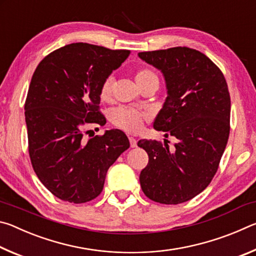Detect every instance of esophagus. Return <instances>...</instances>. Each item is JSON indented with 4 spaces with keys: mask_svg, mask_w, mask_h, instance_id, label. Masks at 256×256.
Returning <instances> with one entry per match:
<instances>
[{
    "mask_svg": "<svg viewBox=\"0 0 256 256\" xmlns=\"http://www.w3.org/2000/svg\"><path fill=\"white\" fill-rule=\"evenodd\" d=\"M128 140H130V146H131V148H136V146H138V142L136 138H134L133 136H130Z\"/></svg>",
    "mask_w": 256,
    "mask_h": 256,
    "instance_id": "esophagus-1",
    "label": "esophagus"
}]
</instances>
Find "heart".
<instances>
[{"label":"heart","instance_id":"1","mask_svg":"<svg viewBox=\"0 0 256 256\" xmlns=\"http://www.w3.org/2000/svg\"><path fill=\"white\" fill-rule=\"evenodd\" d=\"M134 79H136V84L141 88V86H144L146 82H149L150 80L157 79V76L154 74V72L149 70V68H138L136 72ZM112 78L106 76L102 82L100 88H99V97H100V99L104 102L110 100L112 97ZM146 118V112L138 110L136 108L126 106H120L118 108H114L110 112V120L112 124L128 133H138V131H141Z\"/></svg>","mask_w":256,"mask_h":256}]
</instances>
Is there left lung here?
<instances>
[{
  "label": "left lung",
  "instance_id": "left-lung-1",
  "mask_svg": "<svg viewBox=\"0 0 256 256\" xmlns=\"http://www.w3.org/2000/svg\"><path fill=\"white\" fill-rule=\"evenodd\" d=\"M138 56L166 80L168 96L154 128L177 138L175 151L156 140L138 142L149 156L141 188L154 202L178 204L200 194L218 170L230 131L228 86L222 70L196 50L180 46Z\"/></svg>",
  "mask_w": 256,
  "mask_h": 256
}]
</instances>
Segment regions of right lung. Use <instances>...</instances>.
I'll return each instance as SVG.
<instances>
[{
    "label": "right lung",
    "mask_w": 256,
    "mask_h": 256,
    "mask_svg": "<svg viewBox=\"0 0 256 256\" xmlns=\"http://www.w3.org/2000/svg\"><path fill=\"white\" fill-rule=\"evenodd\" d=\"M128 55L74 42L45 56L34 72L24 104L29 157L38 178L60 200L78 204L97 198L108 168L128 149L120 130L84 138L88 124H106L99 88Z\"/></svg>",
    "instance_id": "1"
}]
</instances>
